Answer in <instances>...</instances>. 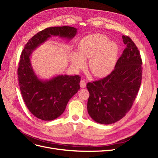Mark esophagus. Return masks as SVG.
I'll return each instance as SVG.
<instances>
[{
	"label": "esophagus",
	"instance_id": "1",
	"mask_svg": "<svg viewBox=\"0 0 158 158\" xmlns=\"http://www.w3.org/2000/svg\"><path fill=\"white\" fill-rule=\"evenodd\" d=\"M80 84V87L82 88H85V86H86V82H85V81L84 80H81Z\"/></svg>",
	"mask_w": 158,
	"mask_h": 158
}]
</instances>
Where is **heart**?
Segmentation results:
<instances>
[{"label": "heart", "instance_id": "heart-1", "mask_svg": "<svg viewBox=\"0 0 158 158\" xmlns=\"http://www.w3.org/2000/svg\"><path fill=\"white\" fill-rule=\"evenodd\" d=\"M117 51V45L109 41L106 35H91L80 42L79 55L74 53L72 61L76 67L80 68L84 64V59H90L89 69L91 73L97 77H103L113 69Z\"/></svg>", "mask_w": 158, "mask_h": 158}]
</instances>
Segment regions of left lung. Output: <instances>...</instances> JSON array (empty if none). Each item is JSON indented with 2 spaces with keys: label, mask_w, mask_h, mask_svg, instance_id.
Segmentation results:
<instances>
[{
  "label": "left lung",
  "mask_w": 158,
  "mask_h": 158,
  "mask_svg": "<svg viewBox=\"0 0 158 158\" xmlns=\"http://www.w3.org/2000/svg\"><path fill=\"white\" fill-rule=\"evenodd\" d=\"M124 49L114 66L106 77L88 82L89 93L88 112L94 120L109 125L126 115L139 90L142 76V61L138 47L130 37L123 35Z\"/></svg>",
  "instance_id": "1"
}]
</instances>
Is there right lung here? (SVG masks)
<instances>
[{
  "label": "right lung",
  "mask_w": 158,
  "mask_h": 158,
  "mask_svg": "<svg viewBox=\"0 0 158 158\" xmlns=\"http://www.w3.org/2000/svg\"><path fill=\"white\" fill-rule=\"evenodd\" d=\"M76 32L77 29L70 26L47 27L33 36L22 52L18 69L20 92L29 111L41 120H53L63 114L69 99L80 89L81 78L79 75H59L42 81L31 68L30 55L51 35L71 39Z\"/></svg>",
  "instance_id": "obj_1"
}]
</instances>
